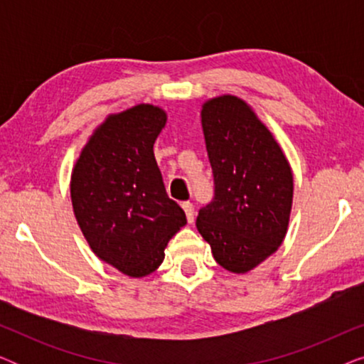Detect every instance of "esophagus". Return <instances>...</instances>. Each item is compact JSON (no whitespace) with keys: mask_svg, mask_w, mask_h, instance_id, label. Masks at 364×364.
<instances>
[{"mask_svg":"<svg viewBox=\"0 0 364 364\" xmlns=\"http://www.w3.org/2000/svg\"><path fill=\"white\" fill-rule=\"evenodd\" d=\"M182 208H183V212H186L187 222H188V223H193V218H196V210H193L192 203H191V202L182 203Z\"/></svg>","mask_w":364,"mask_h":364,"instance_id":"34e87169","label":"esophagus"}]
</instances>
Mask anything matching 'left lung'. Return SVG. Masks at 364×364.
Masks as SVG:
<instances>
[{"label": "left lung", "instance_id": "1", "mask_svg": "<svg viewBox=\"0 0 364 364\" xmlns=\"http://www.w3.org/2000/svg\"><path fill=\"white\" fill-rule=\"evenodd\" d=\"M202 129L215 197L197 228L218 265L247 273L287 235L293 173L280 144L243 99L223 94L202 104Z\"/></svg>", "mask_w": 364, "mask_h": 364}]
</instances>
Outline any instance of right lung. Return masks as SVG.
<instances>
[{
	"label": "right lung",
	"instance_id": "obj_1",
	"mask_svg": "<svg viewBox=\"0 0 364 364\" xmlns=\"http://www.w3.org/2000/svg\"><path fill=\"white\" fill-rule=\"evenodd\" d=\"M167 112L137 104L94 129L71 173V202L91 250L124 275L156 272L167 243L187 223L167 197L154 142Z\"/></svg>",
	"mask_w": 364,
	"mask_h": 364
}]
</instances>
